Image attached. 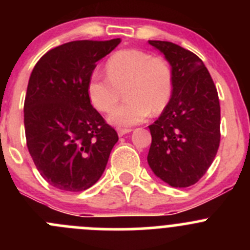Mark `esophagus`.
Masks as SVG:
<instances>
[{
	"instance_id": "esophagus-1",
	"label": "esophagus",
	"mask_w": 250,
	"mask_h": 250,
	"mask_svg": "<svg viewBox=\"0 0 250 250\" xmlns=\"http://www.w3.org/2000/svg\"><path fill=\"white\" fill-rule=\"evenodd\" d=\"M132 132V129H123V128H117V134L118 137H123V135L128 134V133Z\"/></svg>"
}]
</instances>
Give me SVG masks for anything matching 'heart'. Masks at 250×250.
Here are the masks:
<instances>
[{
	"instance_id": "obj_1",
	"label": "heart",
	"mask_w": 250,
	"mask_h": 250,
	"mask_svg": "<svg viewBox=\"0 0 250 250\" xmlns=\"http://www.w3.org/2000/svg\"><path fill=\"white\" fill-rule=\"evenodd\" d=\"M106 76L94 71L88 81V97L97 110L110 112L125 89L127 102L111 112V123L129 127L151 112L166 109L173 94V71L166 59L143 49L118 50L106 62Z\"/></svg>"
}]
</instances>
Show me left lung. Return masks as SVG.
Wrapping results in <instances>:
<instances>
[{
  "label": "left lung",
  "instance_id": "obj_1",
  "mask_svg": "<svg viewBox=\"0 0 250 250\" xmlns=\"http://www.w3.org/2000/svg\"><path fill=\"white\" fill-rule=\"evenodd\" d=\"M165 54L173 71V94L151 132L147 162L173 188L197 183L213 163L220 144L218 90L202 60L167 41H148Z\"/></svg>",
  "mask_w": 250,
  "mask_h": 250
}]
</instances>
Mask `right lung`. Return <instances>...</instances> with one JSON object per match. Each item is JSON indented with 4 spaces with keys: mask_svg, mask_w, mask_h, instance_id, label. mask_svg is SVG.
I'll list each match as a JSON object with an SVG mask.
<instances>
[{
    "mask_svg": "<svg viewBox=\"0 0 250 250\" xmlns=\"http://www.w3.org/2000/svg\"><path fill=\"white\" fill-rule=\"evenodd\" d=\"M120 42H67L48 50L32 70L24 103L26 145L42 178L59 190L80 192L94 185L117 143L87 87L97 62Z\"/></svg>",
    "mask_w": 250,
    "mask_h": 250,
    "instance_id": "add662e5",
    "label": "right lung"
}]
</instances>
